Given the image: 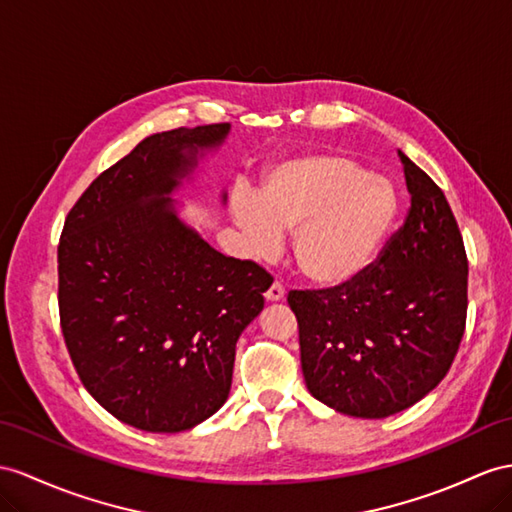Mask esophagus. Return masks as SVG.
Segmentation results:
<instances>
[{
    "instance_id": "esophagus-1",
    "label": "esophagus",
    "mask_w": 512,
    "mask_h": 512,
    "mask_svg": "<svg viewBox=\"0 0 512 512\" xmlns=\"http://www.w3.org/2000/svg\"><path fill=\"white\" fill-rule=\"evenodd\" d=\"M264 296H266L268 303H279V300L285 298V287H283L279 281H274V283L268 287Z\"/></svg>"
}]
</instances>
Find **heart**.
Here are the masks:
<instances>
[{
  "label": "heart",
  "mask_w": 512,
  "mask_h": 512,
  "mask_svg": "<svg viewBox=\"0 0 512 512\" xmlns=\"http://www.w3.org/2000/svg\"><path fill=\"white\" fill-rule=\"evenodd\" d=\"M235 222L251 253L270 257L292 233L298 272L322 287L346 285L372 266L396 220L391 183L344 155L309 153L274 164L259 196L235 192Z\"/></svg>",
  "instance_id": "b5f03b06"
}]
</instances>
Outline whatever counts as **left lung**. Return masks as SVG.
<instances>
[{"label": "left lung", "instance_id": "obj_1", "mask_svg": "<svg viewBox=\"0 0 512 512\" xmlns=\"http://www.w3.org/2000/svg\"><path fill=\"white\" fill-rule=\"evenodd\" d=\"M411 194L404 225L361 277L292 290L307 389L331 409L381 419L448 374L465 333L467 253L441 188L400 151Z\"/></svg>", "mask_w": 512, "mask_h": 512}]
</instances>
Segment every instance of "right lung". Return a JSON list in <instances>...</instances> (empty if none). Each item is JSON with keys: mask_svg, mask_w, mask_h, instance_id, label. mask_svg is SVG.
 Instances as JSON below:
<instances>
[{"mask_svg": "<svg viewBox=\"0 0 512 512\" xmlns=\"http://www.w3.org/2000/svg\"><path fill=\"white\" fill-rule=\"evenodd\" d=\"M229 123L144 138L90 183L64 220L58 307L64 344L103 409L147 432H181L225 404L235 344L272 277L218 253L168 194Z\"/></svg>", "mask_w": 512, "mask_h": 512, "instance_id": "obj_1", "label": "right lung"}]
</instances>
